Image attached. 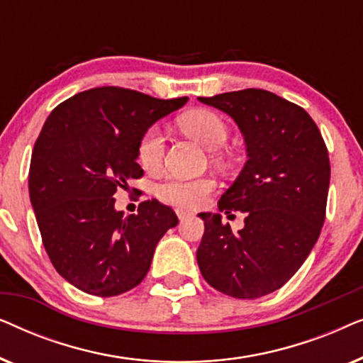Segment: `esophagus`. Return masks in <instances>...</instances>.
Wrapping results in <instances>:
<instances>
[{"label":"esophagus","mask_w":363,"mask_h":363,"mask_svg":"<svg viewBox=\"0 0 363 363\" xmlns=\"http://www.w3.org/2000/svg\"><path fill=\"white\" fill-rule=\"evenodd\" d=\"M190 215H191V213H190V211H186V210H180V208H178V210H177V216H178V220H185V218H188Z\"/></svg>","instance_id":"34e87169"}]
</instances>
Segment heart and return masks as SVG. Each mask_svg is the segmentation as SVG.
Returning a JSON list of instances; mask_svg holds the SVG:
<instances>
[{
	"instance_id": "b5f03b06",
	"label": "heart",
	"mask_w": 363,
	"mask_h": 363,
	"mask_svg": "<svg viewBox=\"0 0 363 363\" xmlns=\"http://www.w3.org/2000/svg\"><path fill=\"white\" fill-rule=\"evenodd\" d=\"M182 130L196 138L210 150L223 147L230 137V128L221 116L213 111H198L186 112L180 117ZM163 155H165V133L160 125H150L142 133L137 145V158L145 170H155L162 165ZM215 157L221 160L223 155L216 150ZM215 190V180L211 178H186L167 177L157 183L155 193L162 201L168 205L180 208H198L206 201L210 193Z\"/></svg>"
}]
</instances>
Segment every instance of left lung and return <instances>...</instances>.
I'll return each mask as SVG.
<instances>
[{"mask_svg":"<svg viewBox=\"0 0 363 363\" xmlns=\"http://www.w3.org/2000/svg\"><path fill=\"white\" fill-rule=\"evenodd\" d=\"M226 112L245 137L247 160L218 201L242 211L233 233L221 215L200 213L205 233L196 251L201 276L236 299L279 289L309 256L325 220L330 162L324 138L304 108L269 91L198 97Z\"/></svg>","mask_w":363,"mask_h":363,"instance_id":"obj_1","label":"left lung"}]
</instances>
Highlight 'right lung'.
Masks as SVG:
<instances>
[{
    "mask_svg": "<svg viewBox=\"0 0 363 363\" xmlns=\"http://www.w3.org/2000/svg\"><path fill=\"white\" fill-rule=\"evenodd\" d=\"M188 97L162 101L122 87L79 92L54 108L29 167V198L52 266L87 294L111 297L140 284L162 236L177 226L158 200L135 215L116 210V191L143 170L142 133Z\"/></svg>",
    "mask_w": 363,
    "mask_h": 363,
    "instance_id": "add662e5",
    "label": "right lung"
}]
</instances>
